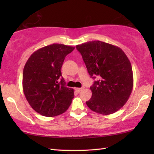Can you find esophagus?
<instances>
[{
  "instance_id": "esophagus-1",
  "label": "esophagus",
  "mask_w": 154,
  "mask_h": 154,
  "mask_svg": "<svg viewBox=\"0 0 154 154\" xmlns=\"http://www.w3.org/2000/svg\"><path fill=\"white\" fill-rule=\"evenodd\" d=\"M82 89H83V88H75V91H76V92H78V93L80 92L82 90Z\"/></svg>"
}]
</instances>
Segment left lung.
I'll return each instance as SVG.
<instances>
[{"label": "left lung", "instance_id": "left-lung-1", "mask_svg": "<svg viewBox=\"0 0 154 154\" xmlns=\"http://www.w3.org/2000/svg\"><path fill=\"white\" fill-rule=\"evenodd\" d=\"M76 48L91 77L99 78L90 87L92 95L86 105L103 115L118 111L128 100L133 88L132 69L128 57L118 47L100 41L77 45Z\"/></svg>", "mask_w": 154, "mask_h": 154}]
</instances>
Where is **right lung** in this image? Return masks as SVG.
<instances>
[{
    "mask_svg": "<svg viewBox=\"0 0 154 154\" xmlns=\"http://www.w3.org/2000/svg\"><path fill=\"white\" fill-rule=\"evenodd\" d=\"M74 49L54 43L34 52L25 64L22 78L24 95L31 107L43 116H57L71 105L74 90L66 87L60 70L65 57Z\"/></svg>",
    "mask_w": 154,
    "mask_h": 154,
    "instance_id": "1",
    "label": "right lung"
}]
</instances>
